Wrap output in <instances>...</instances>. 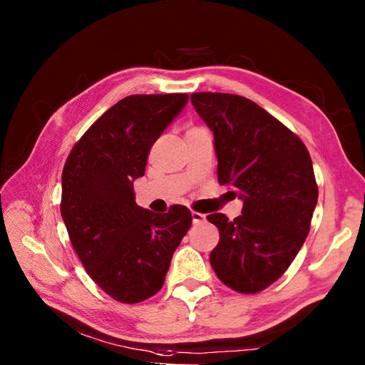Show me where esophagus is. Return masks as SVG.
<instances>
[{
    "instance_id": "1",
    "label": "esophagus",
    "mask_w": 365,
    "mask_h": 365,
    "mask_svg": "<svg viewBox=\"0 0 365 365\" xmlns=\"http://www.w3.org/2000/svg\"><path fill=\"white\" fill-rule=\"evenodd\" d=\"M191 219H193V224H201V222L206 220V215L201 212H191Z\"/></svg>"
}]
</instances>
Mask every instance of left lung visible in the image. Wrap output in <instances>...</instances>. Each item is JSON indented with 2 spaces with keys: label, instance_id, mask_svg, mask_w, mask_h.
<instances>
[{
  "label": "left lung",
  "instance_id": "obj_1",
  "mask_svg": "<svg viewBox=\"0 0 365 365\" xmlns=\"http://www.w3.org/2000/svg\"><path fill=\"white\" fill-rule=\"evenodd\" d=\"M190 100L214 133L219 183L243 201L233 220L207 215L220 233L209 261L228 288L259 293L306 242L319 196L311 156L298 135L248 98L202 91Z\"/></svg>",
  "mask_w": 365,
  "mask_h": 365
}]
</instances>
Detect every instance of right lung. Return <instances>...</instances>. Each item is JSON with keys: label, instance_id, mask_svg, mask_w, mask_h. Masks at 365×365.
<instances>
[{"label": "right lung", "instance_id": "obj_1", "mask_svg": "<svg viewBox=\"0 0 365 365\" xmlns=\"http://www.w3.org/2000/svg\"><path fill=\"white\" fill-rule=\"evenodd\" d=\"M188 95H132L115 103L73 145L63 170L61 215L86 274L110 298L135 304L164 285L191 227L188 207L154 214L135 202L133 182Z\"/></svg>", "mask_w": 365, "mask_h": 365}]
</instances>
